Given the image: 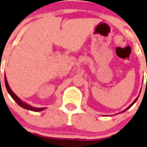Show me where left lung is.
I'll return each instance as SVG.
<instances>
[{
    "mask_svg": "<svg viewBox=\"0 0 147 147\" xmlns=\"http://www.w3.org/2000/svg\"><path fill=\"white\" fill-rule=\"evenodd\" d=\"M146 81H147V79H146ZM138 97H139V96H138V97H137V98H135V99H134V102H132V103H131V105H129V107H128V108H125V110H124V111H122V112H121V113H123V112H125V111H127V110L129 109V108H131V106H132V105H134V103H135V102H136V101H137V100H138Z\"/></svg>",
    "mask_w": 147,
    "mask_h": 147,
    "instance_id": "obj_1",
    "label": "left lung"
}]
</instances>
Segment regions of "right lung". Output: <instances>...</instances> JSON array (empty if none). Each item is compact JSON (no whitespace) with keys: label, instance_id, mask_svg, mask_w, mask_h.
Instances as JSON below:
<instances>
[{"label":"right lung","instance_id":"add662e5","mask_svg":"<svg viewBox=\"0 0 147 147\" xmlns=\"http://www.w3.org/2000/svg\"><path fill=\"white\" fill-rule=\"evenodd\" d=\"M4 81H5V85H6V88H7V91H8L9 94L10 95L11 97L16 101L17 104L19 106H21L22 108H24V109H27V110H29V111H35V112H38V111H42L43 110L46 109V108H36V107H33V106L30 105L28 103H26V102H23V101L19 98V97H18V96L15 94L13 91L11 90V88L9 87V84L7 82V77H6V75L4 76Z\"/></svg>","mask_w":147,"mask_h":147}]
</instances>
